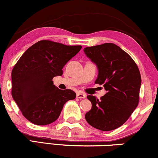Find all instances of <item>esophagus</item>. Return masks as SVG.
Wrapping results in <instances>:
<instances>
[{
	"label": "esophagus",
	"instance_id": "34e87169",
	"mask_svg": "<svg viewBox=\"0 0 158 158\" xmlns=\"http://www.w3.org/2000/svg\"><path fill=\"white\" fill-rule=\"evenodd\" d=\"M76 97H77V98H80V99H81V98H85L86 97V95L85 94H83V93H81V92H78L77 94V95H76Z\"/></svg>",
	"mask_w": 158,
	"mask_h": 158
}]
</instances>
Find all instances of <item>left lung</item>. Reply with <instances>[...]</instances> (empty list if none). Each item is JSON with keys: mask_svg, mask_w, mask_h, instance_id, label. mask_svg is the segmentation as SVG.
<instances>
[{"mask_svg": "<svg viewBox=\"0 0 158 158\" xmlns=\"http://www.w3.org/2000/svg\"><path fill=\"white\" fill-rule=\"evenodd\" d=\"M83 51L98 68L95 83L103 85L106 90L101 100L87 96L92 108L85 119L99 130H114L127 122L139 103V68L126 52L113 43L85 47Z\"/></svg>", "mask_w": 158, "mask_h": 158, "instance_id": "left-lung-1", "label": "left lung"}]
</instances>
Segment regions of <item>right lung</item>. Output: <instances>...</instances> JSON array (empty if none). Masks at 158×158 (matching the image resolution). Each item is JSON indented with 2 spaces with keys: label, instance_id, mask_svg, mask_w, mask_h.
<instances>
[{
  "label": "right lung",
  "instance_id": "add662e5",
  "mask_svg": "<svg viewBox=\"0 0 158 158\" xmlns=\"http://www.w3.org/2000/svg\"><path fill=\"white\" fill-rule=\"evenodd\" d=\"M81 48V45L42 40L30 47L15 64L12 97L29 122L36 125L51 124L59 117L64 103L75 98L74 91L59 89L52 79L61 76L63 67Z\"/></svg>",
  "mask_w": 158,
  "mask_h": 158
}]
</instances>
